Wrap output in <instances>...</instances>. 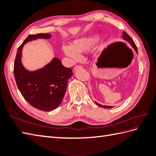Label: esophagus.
Segmentation results:
<instances>
[{
	"mask_svg": "<svg viewBox=\"0 0 156 156\" xmlns=\"http://www.w3.org/2000/svg\"><path fill=\"white\" fill-rule=\"evenodd\" d=\"M79 68H82V66L80 65H78V66H74V70H76L77 69H79Z\"/></svg>",
	"mask_w": 156,
	"mask_h": 156,
	"instance_id": "1",
	"label": "esophagus"
}]
</instances>
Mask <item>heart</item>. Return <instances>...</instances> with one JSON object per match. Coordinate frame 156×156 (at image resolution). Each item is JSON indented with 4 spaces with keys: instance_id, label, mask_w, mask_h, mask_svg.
Returning a JSON list of instances; mask_svg holds the SVG:
<instances>
[{
    "instance_id": "b5f03b06",
    "label": "heart",
    "mask_w": 156,
    "mask_h": 156,
    "mask_svg": "<svg viewBox=\"0 0 156 156\" xmlns=\"http://www.w3.org/2000/svg\"><path fill=\"white\" fill-rule=\"evenodd\" d=\"M97 40V35L79 38L73 41L71 45H65L63 46V51L69 58L73 60H76L78 58V52L87 51L96 44Z\"/></svg>"
}]
</instances>
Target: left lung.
<instances>
[{"label":"left lung","mask_w":156,"mask_h":156,"mask_svg":"<svg viewBox=\"0 0 156 156\" xmlns=\"http://www.w3.org/2000/svg\"><path fill=\"white\" fill-rule=\"evenodd\" d=\"M122 38H123V39H125V40H126L127 42H129V44H130L131 45L132 47H133V48H134L135 51H136V52L137 53V48L136 45H135V42L133 41V39H132V38L130 37V36H129L125 31L123 32V35H122ZM96 103H97L98 106H100V107H102V108H112V107H111V106H110V107H109V106H105V105L103 106V105H100V104L97 103V102H96Z\"/></svg>","instance_id":"obj_1"}]
</instances>
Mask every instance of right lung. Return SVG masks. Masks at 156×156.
<instances>
[{
    "label": "right lung",
    "mask_w": 156,
    "mask_h": 156,
    "mask_svg": "<svg viewBox=\"0 0 156 156\" xmlns=\"http://www.w3.org/2000/svg\"><path fill=\"white\" fill-rule=\"evenodd\" d=\"M51 35H29L19 46L14 63V76L19 91L32 107L44 111H50L61 104L72 76V68H65L58 58H54L41 69L30 72L21 63L23 45L38 38L49 39Z\"/></svg>",
    "instance_id": "1"
}]
</instances>
